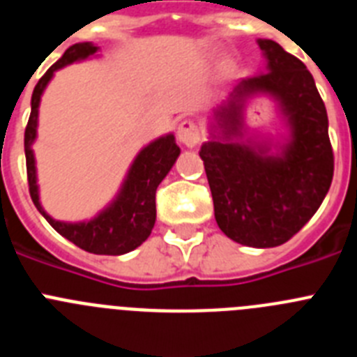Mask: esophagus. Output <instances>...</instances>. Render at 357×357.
<instances>
[{"mask_svg":"<svg viewBox=\"0 0 357 357\" xmlns=\"http://www.w3.org/2000/svg\"><path fill=\"white\" fill-rule=\"evenodd\" d=\"M176 139L181 141L182 144H185L188 148H193L200 143V130H198L197 123H193L191 119H184V121L178 123L176 127Z\"/></svg>","mask_w":357,"mask_h":357,"instance_id":"1","label":"esophagus"}]
</instances>
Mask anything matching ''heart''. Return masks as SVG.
<instances>
[{
	"label": "heart",
	"instance_id": "heart-1",
	"mask_svg": "<svg viewBox=\"0 0 357 357\" xmlns=\"http://www.w3.org/2000/svg\"><path fill=\"white\" fill-rule=\"evenodd\" d=\"M225 73L227 75H230V73H232V64H229V62L225 64Z\"/></svg>",
	"mask_w": 357,
	"mask_h": 357
}]
</instances>
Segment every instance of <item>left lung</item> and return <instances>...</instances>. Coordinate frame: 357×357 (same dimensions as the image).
I'll list each match as a JSON object with an SVG mask.
<instances>
[{
    "label": "left lung",
    "mask_w": 357,
    "mask_h": 357,
    "mask_svg": "<svg viewBox=\"0 0 357 357\" xmlns=\"http://www.w3.org/2000/svg\"><path fill=\"white\" fill-rule=\"evenodd\" d=\"M264 68L241 80L207 118L200 157L223 234L254 248L279 247L313 218L333 182L327 110L313 75L280 44L257 39ZM270 97L287 134L250 132V99Z\"/></svg>",
    "instance_id": "obj_1"
}]
</instances>
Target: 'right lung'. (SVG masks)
<instances>
[{"mask_svg":"<svg viewBox=\"0 0 357 357\" xmlns=\"http://www.w3.org/2000/svg\"><path fill=\"white\" fill-rule=\"evenodd\" d=\"M96 56H100V46L96 44H73L37 82L31 94L30 119L24 130L28 185L37 211L59 234L91 254L123 255L143 245L155 225V191L181 155V148L175 143V135L169 132L141 148L139 153L132 160L116 197L100 213L94 214V218L84 222H61L44 211L39 198L36 155L31 148L37 139L40 98L52 78L55 77V73L69 64L96 59Z\"/></svg>","mask_w":357,"mask_h":357,"instance_id":"add662e5","label":"right lung"}]
</instances>
